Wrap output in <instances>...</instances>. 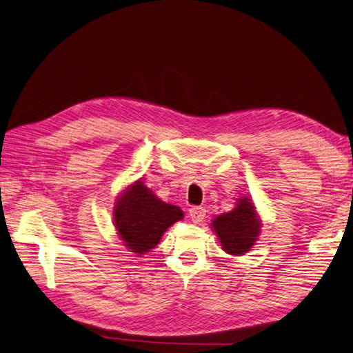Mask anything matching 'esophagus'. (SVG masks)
Listing matches in <instances>:
<instances>
[{"label": "esophagus", "instance_id": "34e87169", "mask_svg": "<svg viewBox=\"0 0 353 353\" xmlns=\"http://www.w3.org/2000/svg\"><path fill=\"white\" fill-rule=\"evenodd\" d=\"M205 208H202V206H193V208H190V211H188V216H190L192 221L193 223H201L203 219H205Z\"/></svg>", "mask_w": 353, "mask_h": 353}]
</instances>
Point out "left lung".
<instances>
[{"instance_id":"1","label":"left lung","mask_w":353,"mask_h":353,"mask_svg":"<svg viewBox=\"0 0 353 353\" xmlns=\"http://www.w3.org/2000/svg\"><path fill=\"white\" fill-rule=\"evenodd\" d=\"M210 226L223 250L230 256H243L259 239L262 219L252 197L239 196L234 210L214 217Z\"/></svg>"}]
</instances>
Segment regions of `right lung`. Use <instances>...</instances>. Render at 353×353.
I'll list each match as a JSON object with an SVG mask.
<instances>
[{"label":"right lung","instance_id":"right-lung-1","mask_svg":"<svg viewBox=\"0 0 353 353\" xmlns=\"http://www.w3.org/2000/svg\"><path fill=\"white\" fill-rule=\"evenodd\" d=\"M183 219L181 208L161 201L142 178L124 187L114 203L115 230L134 256L150 253L165 232Z\"/></svg>","mask_w":353,"mask_h":353}]
</instances>
